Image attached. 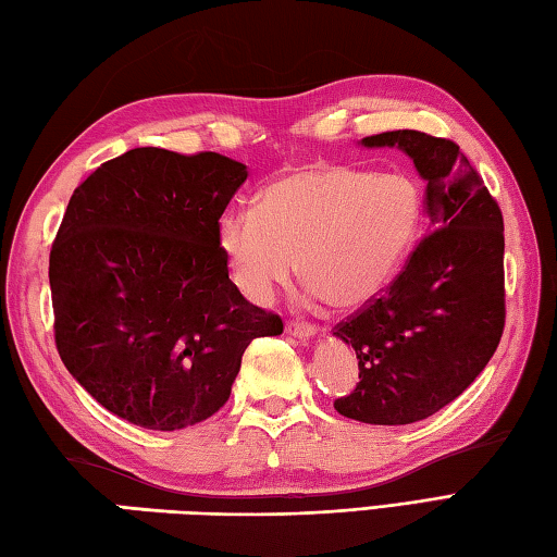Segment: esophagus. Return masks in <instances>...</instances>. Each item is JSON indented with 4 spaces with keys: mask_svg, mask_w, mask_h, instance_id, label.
<instances>
[{
    "mask_svg": "<svg viewBox=\"0 0 557 557\" xmlns=\"http://www.w3.org/2000/svg\"><path fill=\"white\" fill-rule=\"evenodd\" d=\"M285 331L289 333V336H297V338H313V336H317V326H311V323H305V321H289Z\"/></svg>",
    "mask_w": 557,
    "mask_h": 557,
    "instance_id": "34e87169",
    "label": "esophagus"
}]
</instances>
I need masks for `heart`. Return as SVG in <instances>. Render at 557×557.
Masks as SVG:
<instances>
[{
	"instance_id": "b5f03b06",
	"label": "heart",
	"mask_w": 557,
	"mask_h": 557,
	"mask_svg": "<svg viewBox=\"0 0 557 557\" xmlns=\"http://www.w3.org/2000/svg\"><path fill=\"white\" fill-rule=\"evenodd\" d=\"M426 219L421 182L394 170L307 163L260 189L256 211H226L216 246L236 287L265 305L295 272L329 307H366L397 277Z\"/></svg>"
}]
</instances>
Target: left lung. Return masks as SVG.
<instances>
[{"label": "left lung", "instance_id": "left-lung-1", "mask_svg": "<svg viewBox=\"0 0 557 557\" xmlns=\"http://www.w3.org/2000/svg\"><path fill=\"white\" fill-rule=\"evenodd\" d=\"M399 148L426 182L429 236L407 268L333 331L356 350L360 382L333 401L375 426L431 417L470 387L504 331V221L470 160L446 138L387 131L360 140Z\"/></svg>", "mask_w": 557, "mask_h": 557}]
</instances>
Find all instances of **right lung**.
I'll use <instances>...</instances> for the list:
<instances>
[{"label":"right lung","instance_id":"obj_1","mask_svg":"<svg viewBox=\"0 0 557 557\" xmlns=\"http://www.w3.org/2000/svg\"><path fill=\"white\" fill-rule=\"evenodd\" d=\"M246 177L219 153L134 148L70 197L48 268L55 346L119 419L195 426L228 401L250 341L282 333L228 280L216 246Z\"/></svg>","mask_w":557,"mask_h":557}]
</instances>
